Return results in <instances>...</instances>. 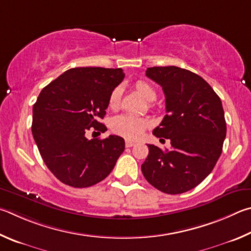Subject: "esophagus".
<instances>
[{
  "label": "esophagus",
  "instance_id": "obj_1",
  "mask_svg": "<svg viewBox=\"0 0 251 251\" xmlns=\"http://www.w3.org/2000/svg\"><path fill=\"white\" fill-rule=\"evenodd\" d=\"M134 146H135V143L132 142V141H130V140H126V148H132Z\"/></svg>",
  "mask_w": 251,
  "mask_h": 251
}]
</instances>
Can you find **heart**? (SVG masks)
Segmentation results:
<instances>
[{
  "label": "heart",
  "mask_w": 251,
  "mask_h": 251,
  "mask_svg": "<svg viewBox=\"0 0 251 251\" xmlns=\"http://www.w3.org/2000/svg\"><path fill=\"white\" fill-rule=\"evenodd\" d=\"M135 88L140 92V95L143 96L144 98L149 101H153L156 98V91L150 83L146 81L139 80L135 82ZM121 89L120 87L114 88L109 96V107L111 109L118 108L119 102H120ZM149 126V121L147 119L133 116V114H119L112 119L111 128L119 135H122L126 139L137 140L141 137L143 131Z\"/></svg>",
  "instance_id": "b5f03b06"
}]
</instances>
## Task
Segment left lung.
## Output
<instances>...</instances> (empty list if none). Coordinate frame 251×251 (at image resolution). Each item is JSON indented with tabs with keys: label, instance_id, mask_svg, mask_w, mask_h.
<instances>
[{
	"label": "left lung",
	"instance_id": "1",
	"mask_svg": "<svg viewBox=\"0 0 251 251\" xmlns=\"http://www.w3.org/2000/svg\"><path fill=\"white\" fill-rule=\"evenodd\" d=\"M146 75L165 95L166 114L153 134L169 139L172 149L162 151L148 144L142 173L159 191L181 194L203 182L222 154L226 138L222 101L203 78L187 69L151 67Z\"/></svg>",
	"mask_w": 251,
	"mask_h": 251
}]
</instances>
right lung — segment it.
I'll return each mask as SVG.
<instances>
[{
    "label": "right lung",
    "instance_id": "add662e5",
    "mask_svg": "<svg viewBox=\"0 0 251 251\" xmlns=\"http://www.w3.org/2000/svg\"><path fill=\"white\" fill-rule=\"evenodd\" d=\"M121 68L77 67L43 88L33 105L32 133L43 161L61 183L88 187L104 179L125 151V140L109 135L88 140V131L104 132L103 119Z\"/></svg>",
    "mask_w": 251,
    "mask_h": 251
}]
</instances>
